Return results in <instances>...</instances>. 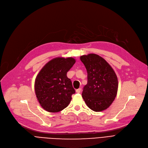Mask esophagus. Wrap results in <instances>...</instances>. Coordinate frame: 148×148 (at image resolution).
<instances>
[{
    "label": "esophagus",
    "instance_id": "34e87169",
    "mask_svg": "<svg viewBox=\"0 0 148 148\" xmlns=\"http://www.w3.org/2000/svg\"><path fill=\"white\" fill-rule=\"evenodd\" d=\"M75 91H76L77 93H78V94H79V93L81 92V89L79 88V89H77Z\"/></svg>",
    "mask_w": 148,
    "mask_h": 148
}]
</instances>
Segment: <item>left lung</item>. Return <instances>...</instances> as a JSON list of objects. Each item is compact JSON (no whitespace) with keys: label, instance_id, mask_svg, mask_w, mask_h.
I'll return each instance as SVG.
<instances>
[{"label":"left lung","instance_id":"obj_1","mask_svg":"<svg viewBox=\"0 0 148 148\" xmlns=\"http://www.w3.org/2000/svg\"><path fill=\"white\" fill-rule=\"evenodd\" d=\"M80 60L88 73V83L83 88L82 97L93 111H103L109 107L117 95V76L107 62L98 54L83 55Z\"/></svg>","mask_w":148,"mask_h":148}]
</instances>
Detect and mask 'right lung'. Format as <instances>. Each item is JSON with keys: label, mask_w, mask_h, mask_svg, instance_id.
I'll return each instance as SVG.
<instances>
[{"label": "right lung", "mask_w": 148, "mask_h": 148, "mask_svg": "<svg viewBox=\"0 0 148 148\" xmlns=\"http://www.w3.org/2000/svg\"><path fill=\"white\" fill-rule=\"evenodd\" d=\"M75 63L73 58H56L41 69L35 82L38 102L44 110L56 113L66 108L75 93L66 73Z\"/></svg>", "instance_id": "right-lung-1"}]
</instances>
